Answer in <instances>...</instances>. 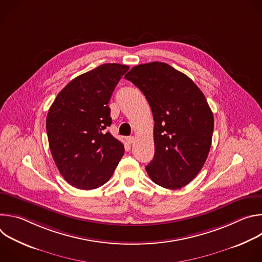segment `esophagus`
I'll return each mask as SVG.
<instances>
[{
  "instance_id": "1",
  "label": "esophagus",
  "mask_w": 262,
  "mask_h": 262,
  "mask_svg": "<svg viewBox=\"0 0 262 262\" xmlns=\"http://www.w3.org/2000/svg\"><path fill=\"white\" fill-rule=\"evenodd\" d=\"M126 140H127V142H128V143H129V144H133V143H134V142H135V137H133V136H130V137H128V138H127V139H126Z\"/></svg>"
}]
</instances>
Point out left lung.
Listing matches in <instances>:
<instances>
[{"instance_id":"obj_1","label":"left lung","mask_w":262,"mask_h":262,"mask_svg":"<svg viewBox=\"0 0 262 262\" xmlns=\"http://www.w3.org/2000/svg\"><path fill=\"white\" fill-rule=\"evenodd\" d=\"M124 78L137 86L151 107L155 157L146 167L150 179L170 190L191 182L211 146L213 115L197 85L164 62L133 67Z\"/></svg>"}]
</instances>
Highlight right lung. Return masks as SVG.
I'll list each match as a JSON object with an SVG mask.
<instances>
[{"instance_id": "add662e5", "label": "right lung", "mask_w": 262, "mask_h": 262, "mask_svg": "<svg viewBox=\"0 0 262 262\" xmlns=\"http://www.w3.org/2000/svg\"><path fill=\"white\" fill-rule=\"evenodd\" d=\"M128 69L106 63L81 74L60 91L49 110L51 152L59 172L74 188H99L124 155L123 144L105 128L112 123L107 103Z\"/></svg>"}]
</instances>
